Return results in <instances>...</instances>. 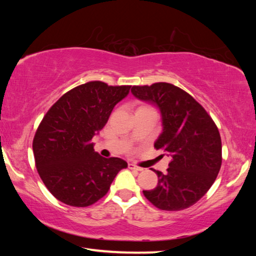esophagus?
<instances>
[{
	"instance_id": "esophagus-1",
	"label": "esophagus",
	"mask_w": 256,
	"mask_h": 256,
	"mask_svg": "<svg viewBox=\"0 0 256 256\" xmlns=\"http://www.w3.org/2000/svg\"><path fill=\"white\" fill-rule=\"evenodd\" d=\"M128 168H130V170H134L136 172H142L143 170L142 167H138L136 165H134V164H132V162H130V164H128Z\"/></svg>"
}]
</instances>
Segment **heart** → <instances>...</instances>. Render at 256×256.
Returning <instances> with one entry per match:
<instances>
[{
  "label": "heart",
  "instance_id": "b5f03b06",
  "mask_svg": "<svg viewBox=\"0 0 256 256\" xmlns=\"http://www.w3.org/2000/svg\"><path fill=\"white\" fill-rule=\"evenodd\" d=\"M140 108H146V106H140Z\"/></svg>",
  "mask_w": 256,
  "mask_h": 256
}]
</instances>
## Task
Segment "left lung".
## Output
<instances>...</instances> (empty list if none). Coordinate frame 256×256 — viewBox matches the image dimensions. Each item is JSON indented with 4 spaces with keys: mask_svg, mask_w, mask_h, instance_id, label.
<instances>
[{
    "mask_svg": "<svg viewBox=\"0 0 256 256\" xmlns=\"http://www.w3.org/2000/svg\"><path fill=\"white\" fill-rule=\"evenodd\" d=\"M131 92L160 108L162 131L154 146L172 157L166 174L152 168L158 182L143 194L162 210L189 208L204 197L219 174L222 146L218 128L192 96L172 84L134 86Z\"/></svg>",
    "mask_w": 256,
    "mask_h": 256,
    "instance_id": "obj_1",
    "label": "left lung"
}]
</instances>
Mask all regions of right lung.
I'll return each mask as SVG.
<instances>
[{
	"mask_svg": "<svg viewBox=\"0 0 256 256\" xmlns=\"http://www.w3.org/2000/svg\"><path fill=\"white\" fill-rule=\"evenodd\" d=\"M131 86L91 81L64 94L38 126L34 140L35 164L54 197L72 206H88L110 189L128 162L104 158L94 152L92 138L104 128Z\"/></svg>",
	"mask_w": 256,
	"mask_h": 256,
	"instance_id": "obj_1",
	"label": "right lung"
}]
</instances>
